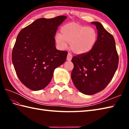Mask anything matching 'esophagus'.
<instances>
[{
  "label": "esophagus",
  "mask_w": 129,
  "mask_h": 129,
  "mask_svg": "<svg viewBox=\"0 0 129 129\" xmlns=\"http://www.w3.org/2000/svg\"><path fill=\"white\" fill-rule=\"evenodd\" d=\"M73 57L72 55L70 53H68V55H67V60L68 61H71V60H72Z\"/></svg>",
  "instance_id": "34e87169"
}]
</instances>
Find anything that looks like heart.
Masks as SVG:
<instances>
[{"instance_id":"1","label":"heart","mask_w":129,"mask_h":129,"mask_svg":"<svg viewBox=\"0 0 129 129\" xmlns=\"http://www.w3.org/2000/svg\"><path fill=\"white\" fill-rule=\"evenodd\" d=\"M96 31L91 27L76 23L64 25L60 29V34L55 36L57 45L61 49L67 47L70 44V48L77 54L88 53L94 48L97 41Z\"/></svg>"}]
</instances>
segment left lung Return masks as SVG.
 Listing matches in <instances>:
<instances>
[{"instance_id": "obj_1", "label": "left lung", "mask_w": 129, "mask_h": 129, "mask_svg": "<svg viewBox=\"0 0 129 129\" xmlns=\"http://www.w3.org/2000/svg\"><path fill=\"white\" fill-rule=\"evenodd\" d=\"M96 27L98 38L95 46L85 54L74 56L72 79L77 89L91 95L105 88L117 69L119 56L113 35L98 21L91 22Z\"/></svg>"}]
</instances>
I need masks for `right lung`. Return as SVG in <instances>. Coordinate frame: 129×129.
Returning a JSON list of instances; mask_svg holds the SVG:
<instances>
[{"instance_id": "add662e5", "label": "right lung", "mask_w": 129, "mask_h": 129, "mask_svg": "<svg viewBox=\"0 0 129 129\" xmlns=\"http://www.w3.org/2000/svg\"><path fill=\"white\" fill-rule=\"evenodd\" d=\"M66 16L37 19L18 34L12 51V62L18 78L29 89L48 85L54 71L64 63L68 52L57 50L54 37Z\"/></svg>"}]
</instances>
